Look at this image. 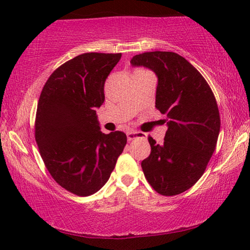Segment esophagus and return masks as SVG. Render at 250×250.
Segmentation results:
<instances>
[{
    "label": "esophagus",
    "instance_id": "esophagus-1",
    "mask_svg": "<svg viewBox=\"0 0 250 250\" xmlns=\"http://www.w3.org/2000/svg\"><path fill=\"white\" fill-rule=\"evenodd\" d=\"M140 136H142V133L135 132V131H129V132H127V139H128V141H131V140H134V139H136V138H140Z\"/></svg>",
    "mask_w": 250,
    "mask_h": 250
}]
</instances>
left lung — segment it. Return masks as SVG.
<instances>
[{
    "label": "left lung",
    "mask_w": 250,
    "mask_h": 250,
    "mask_svg": "<svg viewBox=\"0 0 250 250\" xmlns=\"http://www.w3.org/2000/svg\"><path fill=\"white\" fill-rule=\"evenodd\" d=\"M131 63L157 75L156 108L167 117L163 145L148 138L151 152L142 160L143 173L158 193L180 194L200 179L216 146L221 127L216 99L203 75L180 54L145 52Z\"/></svg>",
    "instance_id": "obj_1"
}]
</instances>
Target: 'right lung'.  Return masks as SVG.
<instances>
[{
    "label": "right lung",
    "mask_w": 250,
    "mask_h": 250,
    "mask_svg": "<svg viewBox=\"0 0 250 250\" xmlns=\"http://www.w3.org/2000/svg\"><path fill=\"white\" fill-rule=\"evenodd\" d=\"M122 53H83L51 74L37 104L35 140L54 181L76 196H91L107 183L127 142L121 131H100L95 109L104 82Z\"/></svg>",
    "instance_id": "add662e5"
}]
</instances>
